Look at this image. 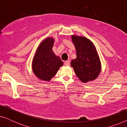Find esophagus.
<instances>
[{"label":"esophagus","instance_id":"esophagus-1","mask_svg":"<svg viewBox=\"0 0 127 127\" xmlns=\"http://www.w3.org/2000/svg\"><path fill=\"white\" fill-rule=\"evenodd\" d=\"M64 64H65V66H69L70 65V61H66Z\"/></svg>","mask_w":127,"mask_h":127}]
</instances>
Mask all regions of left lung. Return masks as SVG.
<instances>
[{
    "instance_id": "obj_1",
    "label": "left lung",
    "mask_w": 127,
    "mask_h": 127,
    "mask_svg": "<svg viewBox=\"0 0 127 127\" xmlns=\"http://www.w3.org/2000/svg\"><path fill=\"white\" fill-rule=\"evenodd\" d=\"M76 50V58L71 61L77 77L83 83L94 80L101 70V64L96 48L87 38L72 36Z\"/></svg>"
}]
</instances>
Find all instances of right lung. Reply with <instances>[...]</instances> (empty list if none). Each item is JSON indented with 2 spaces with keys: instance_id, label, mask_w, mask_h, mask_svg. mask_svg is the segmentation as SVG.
Returning a JSON list of instances; mask_svg holds the SVG:
<instances>
[{
  "instance_id": "1",
  "label": "right lung",
  "mask_w": 127,
  "mask_h": 127,
  "mask_svg": "<svg viewBox=\"0 0 127 127\" xmlns=\"http://www.w3.org/2000/svg\"><path fill=\"white\" fill-rule=\"evenodd\" d=\"M54 43L53 37L44 39L38 47L33 60V72L41 80L50 81L64 64L53 51Z\"/></svg>"
}]
</instances>
